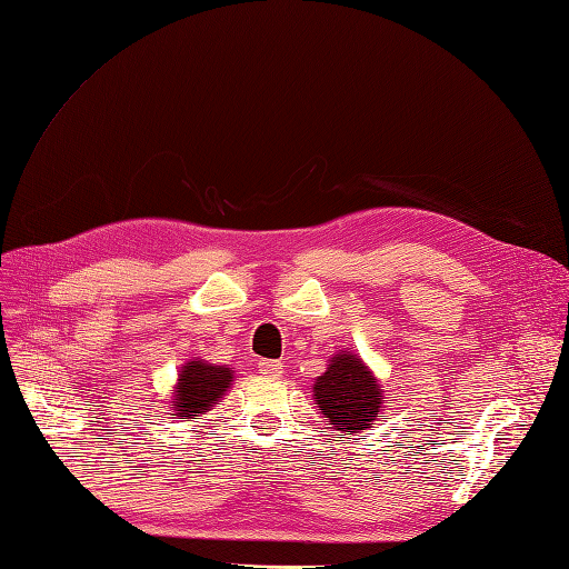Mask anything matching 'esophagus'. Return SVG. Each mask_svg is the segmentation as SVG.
<instances>
[{
  "label": "esophagus",
  "instance_id": "obj_1",
  "mask_svg": "<svg viewBox=\"0 0 569 569\" xmlns=\"http://www.w3.org/2000/svg\"><path fill=\"white\" fill-rule=\"evenodd\" d=\"M258 370H261L266 377H282L284 366L280 360H261V363H258Z\"/></svg>",
  "mask_w": 569,
  "mask_h": 569
}]
</instances>
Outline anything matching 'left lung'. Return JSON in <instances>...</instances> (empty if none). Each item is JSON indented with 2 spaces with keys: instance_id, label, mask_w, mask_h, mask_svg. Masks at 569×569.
<instances>
[{
  "instance_id": "left-lung-1",
  "label": "left lung",
  "mask_w": 569,
  "mask_h": 569,
  "mask_svg": "<svg viewBox=\"0 0 569 569\" xmlns=\"http://www.w3.org/2000/svg\"><path fill=\"white\" fill-rule=\"evenodd\" d=\"M313 399L335 432L358 435L382 418L385 391L358 353L343 349L313 385Z\"/></svg>"
}]
</instances>
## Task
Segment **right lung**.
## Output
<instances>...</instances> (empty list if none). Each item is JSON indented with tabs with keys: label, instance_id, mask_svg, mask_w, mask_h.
I'll use <instances>...</instances> for the list:
<instances>
[{
	"label": "right lung",
	"instance_id": "add662e5",
	"mask_svg": "<svg viewBox=\"0 0 569 569\" xmlns=\"http://www.w3.org/2000/svg\"><path fill=\"white\" fill-rule=\"evenodd\" d=\"M234 382V370L216 366L203 358H189L178 370V382L170 396V416L178 420H199L206 416Z\"/></svg>",
	"mask_w": 569,
	"mask_h": 569
}]
</instances>
